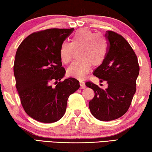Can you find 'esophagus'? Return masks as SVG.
Returning a JSON list of instances; mask_svg holds the SVG:
<instances>
[{
    "label": "esophagus",
    "instance_id": "obj_1",
    "mask_svg": "<svg viewBox=\"0 0 152 152\" xmlns=\"http://www.w3.org/2000/svg\"><path fill=\"white\" fill-rule=\"evenodd\" d=\"M80 82V88H84L86 87V85H85V83H84V82L83 80H80L79 81Z\"/></svg>",
    "mask_w": 152,
    "mask_h": 152
}]
</instances>
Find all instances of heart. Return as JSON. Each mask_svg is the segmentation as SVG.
<instances>
[{"instance_id": "obj_1", "label": "heart", "mask_w": 152, "mask_h": 152, "mask_svg": "<svg viewBox=\"0 0 152 152\" xmlns=\"http://www.w3.org/2000/svg\"><path fill=\"white\" fill-rule=\"evenodd\" d=\"M80 59L68 68L69 76L82 79L91 70L92 64L98 66L106 58L108 45L104 36L87 29H81L73 35L71 43L63 42L60 48V57L64 64H69L74 56V50H79Z\"/></svg>"}]
</instances>
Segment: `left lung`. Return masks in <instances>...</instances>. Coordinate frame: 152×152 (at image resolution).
Instances as JSON below:
<instances>
[{
    "mask_svg": "<svg viewBox=\"0 0 152 152\" xmlns=\"http://www.w3.org/2000/svg\"><path fill=\"white\" fill-rule=\"evenodd\" d=\"M105 37L108 42L106 58L93 74L101 82L106 81L108 87L102 89L91 81L86 82L94 92L89 109L96 119L102 121L117 119L127 111L140 72L137 56L127 41L112 31H107Z\"/></svg>",
    "mask_w": 152,
    "mask_h": 152,
    "instance_id": "obj_1",
    "label": "left lung"
}]
</instances>
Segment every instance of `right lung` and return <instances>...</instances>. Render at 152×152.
I'll return each instance as SVG.
<instances>
[{
  "mask_svg": "<svg viewBox=\"0 0 152 152\" xmlns=\"http://www.w3.org/2000/svg\"><path fill=\"white\" fill-rule=\"evenodd\" d=\"M74 29L54 28L34 32L17 50L13 70L20 103L25 113L37 121L60 120L70 95L80 87L74 78L60 81L66 70L61 66L60 48ZM52 81L55 87L51 86Z\"/></svg>",
  "mask_w": 152,
  "mask_h": 152,
  "instance_id": "1",
  "label": "right lung"
}]
</instances>
